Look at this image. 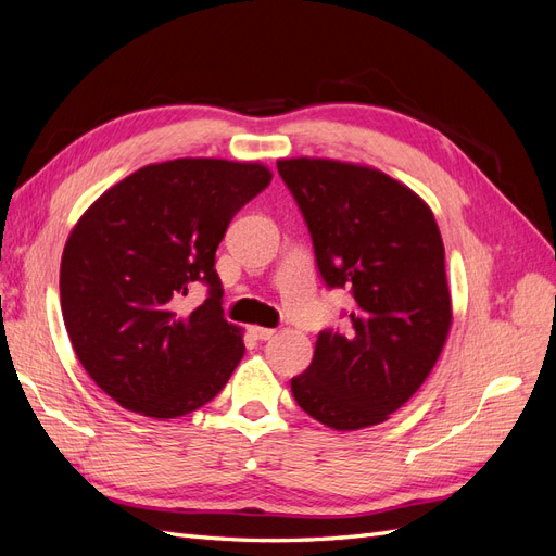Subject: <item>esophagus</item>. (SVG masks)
<instances>
[{
	"label": "esophagus",
	"mask_w": 556,
	"mask_h": 556,
	"mask_svg": "<svg viewBox=\"0 0 556 556\" xmlns=\"http://www.w3.org/2000/svg\"><path fill=\"white\" fill-rule=\"evenodd\" d=\"M250 333L255 336L257 341H268V339H274V336H276V329H268V327H250Z\"/></svg>",
	"instance_id": "1"
}]
</instances>
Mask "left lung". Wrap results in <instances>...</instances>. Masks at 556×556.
Masks as SVG:
<instances>
[{
    "label": "left lung",
    "mask_w": 556,
    "mask_h": 556,
    "mask_svg": "<svg viewBox=\"0 0 556 556\" xmlns=\"http://www.w3.org/2000/svg\"><path fill=\"white\" fill-rule=\"evenodd\" d=\"M278 174L325 282L355 296L348 333L317 336L292 394L336 431L380 425L429 378L452 327L439 225L422 197L374 166L292 157L278 160Z\"/></svg>",
    "instance_id": "obj_1"
}]
</instances>
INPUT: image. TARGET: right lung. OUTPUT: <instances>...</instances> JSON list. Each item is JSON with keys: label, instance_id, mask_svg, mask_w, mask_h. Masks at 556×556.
Masks as SVG:
<instances>
[{"label": "right lung", "instance_id": "right-lung-1", "mask_svg": "<svg viewBox=\"0 0 556 556\" xmlns=\"http://www.w3.org/2000/svg\"><path fill=\"white\" fill-rule=\"evenodd\" d=\"M262 162L178 157L141 166L78 217L60 301L78 362L123 408L174 419L208 403L239 366L241 327L223 317L215 250L271 182ZM192 281L210 299L181 311Z\"/></svg>", "mask_w": 556, "mask_h": 556}]
</instances>
